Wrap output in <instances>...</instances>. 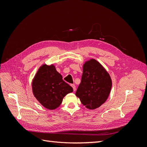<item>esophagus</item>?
Listing matches in <instances>:
<instances>
[{"instance_id":"obj_1","label":"esophagus","mask_w":147,"mask_h":147,"mask_svg":"<svg viewBox=\"0 0 147 147\" xmlns=\"http://www.w3.org/2000/svg\"><path fill=\"white\" fill-rule=\"evenodd\" d=\"M71 86H72V87L73 88V90H74V91H75V90H76V87H75V84H71Z\"/></svg>"}]
</instances>
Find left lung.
<instances>
[{
    "label": "left lung",
    "instance_id": "8db88e82",
    "mask_svg": "<svg viewBox=\"0 0 147 147\" xmlns=\"http://www.w3.org/2000/svg\"><path fill=\"white\" fill-rule=\"evenodd\" d=\"M112 85L109 73L98 61L91 59L83 66L81 83L75 94L86 108L94 110L107 99Z\"/></svg>",
    "mask_w": 147,
    "mask_h": 147
}]
</instances>
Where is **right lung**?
<instances>
[{
  "label": "right lung",
  "mask_w": 147,
  "mask_h": 147,
  "mask_svg": "<svg viewBox=\"0 0 147 147\" xmlns=\"http://www.w3.org/2000/svg\"><path fill=\"white\" fill-rule=\"evenodd\" d=\"M32 87L35 98L49 110L58 107L64 97L73 92V88L63 80L54 65H42L35 75Z\"/></svg>",
  "instance_id": "add662e5"
}]
</instances>
